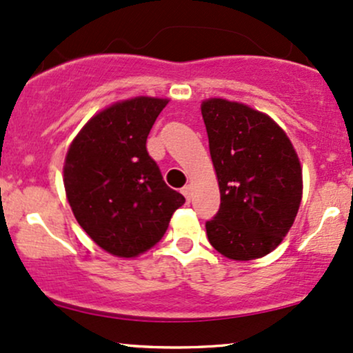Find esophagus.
I'll use <instances>...</instances> for the list:
<instances>
[{
  "instance_id": "34e87169",
  "label": "esophagus",
  "mask_w": 353,
  "mask_h": 353,
  "mask_svg": "<svg viewBox=\"0 0 353 353\" xmlns=\"http://www.w3.org/2000/svg\"><path fill=\"white\" fill-rule=\"evenodd\" d=\"M181 192L184 194V197L188 199V201H190V197H192V185H184V188L181 189Z\"/></svg>"
}]
</instances>
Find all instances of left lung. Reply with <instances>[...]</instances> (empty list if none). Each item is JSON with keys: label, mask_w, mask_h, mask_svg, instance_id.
Segmentation results:
<instances>
[{"label": "left lung", "mask_w": 353, "mask_h": 353, "mask_svg": "<svg viewBox=\"0 0 353 353\" xmlns=\"http://www.w3.org/2000/svg\"><path fill=\"white\" fill-rule=\"evenodd\" d=\"M201 110L220 189L207 236L230 260H256L294 223L303 197L299 158L268 114L223 99L202 101Z\"/></svg>", "instance_id": "left-lung-1"}]
</instances>
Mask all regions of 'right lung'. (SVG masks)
<instances>
[{
  "instance_id": "1",
  "label": "right lung",
  "mask_w": 353,
  "mask_h": 353,
  "mask_svg": "<svg viewBox=\"0 0 353 353\" xmlns=\"http://www.w3.org/2000/svg\"><path fill=\"white\" fill-rule=\"evenodd\" d=\"M169 100L136 97L101 110L72 141L63 164L67 201L105 252L138 256L163 239L185 202L163 181L146 139Z\"/></svg>"
}]
</instances>
